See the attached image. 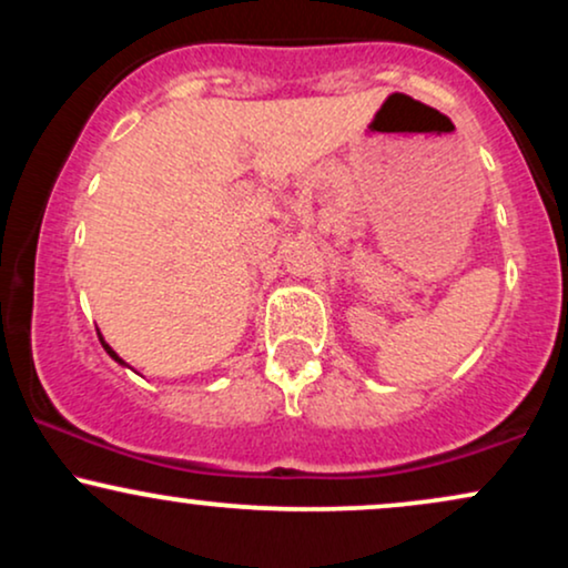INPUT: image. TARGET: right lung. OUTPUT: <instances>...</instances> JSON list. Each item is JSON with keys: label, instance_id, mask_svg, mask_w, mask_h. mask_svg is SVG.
<instances>
[{"label": "right lung", "instance_id": "1", "mask_svg": "<svg viewBox=\"0 0 568 568\" xmlns=\"http://www.w3.org/2000/svg\"><path fill=\"white\" fill-rule=\"evenodd\" d=\"M101 344H103V349H106V352H109V355H112V357H114V361H116V363H122V361H120V357H116V352H114V349H112V347H109V344H106V342H103V338H101Z\"/></svg>", "mask_w": 568, "mask_h": 568}]
</instances>
